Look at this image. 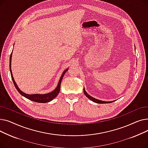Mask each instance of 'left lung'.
Instances as JSON below:
<instances>
[{
  "mask_svg": "<svg viewBox=\"0 0 148 148\" xmlns=\"http://www.w3.org/2000/svg\"><path fill=\"white\" fill-rule=\"evenodd\" d=\"M135 49H136V47H135ZM83 92L84 95H86V97H87L89 99H90L91 101H92L94 103H98V104H106V103H111L112 102H114V101H101V100H99V99H96L94 97H92L91 96H90L88 93L86 92V90H85V89L84 88H83Z\"/></svg>",
  "mask_w": 148,
  "mask_h": 148,
  "instance_id": "1",
  "label": "left lung"
}]
</instances>
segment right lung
<instances>
[{
  "mask_svg": "<svg viewBox=\"0 0 148 148\" xmlns=\"http://www.w3.org/2000/svg\"><path fill=\"white\" fill-rule=\"evenodd\" d=\"M12 55V52L11 54L10 58V73H11V78H12V82L14 83V84L15 88L17 89V91L20 93V94L22 96L25 97V98H27V99H29L31 101H32L36 102V103H46L50 102V101H52L54 98L57 97V95L59 94V93L60 90V84H61L62 80V79H63V77H64L65 73L68 70V68H66L65 70H64V71L63 72V73L62 74L56 88L54 89L53 91H51L49 93H47V94H26V93L22 92L19 89V88L18 87V86L17 85V83H15V82L14 79V77H13L12 73V70H11Z\"/></svg>",
  "mask_w": 148,
  "mask_h": 148,
  "instance_id": "right-lung-1",
  "label": "right lung"
}]
</instances>
